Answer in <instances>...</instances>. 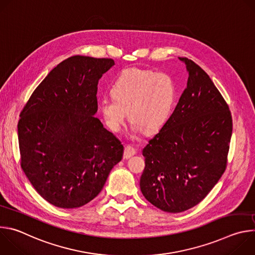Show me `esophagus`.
Returning a JSON list of instances; mask_svg holds the SVG:
<instances>
[{
  "label": "esophagus",
  "mask_w": 255,
  "mask_h": 255,
  "mask_svg": "<svg viewBox=\"0 0 255 255\" xmlns=\"http://www.w3.org/2000/svg\"><path fill=\"white\" fill-rule=\"evenodd\" d=\"M135 154H136L135 148H133L132 146H130V145H127V146H126L125 149H124V154H123L124 159H128V158L132 157V156L135 155Z\"/></svg>",
  "instance_id": "obj_1"
}]
</instances>
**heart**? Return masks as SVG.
Here are the masks:
<instances>
[{"instance_id":"obj_1","label":"heart","mask_w":255,"mask_h":255,"mask_svg":"<svg viewBox=\"0 0 255 255\" xmlns=\"http://www.w3.org/2000/svg\"><path fill=\"white\" fill-rule=\"evenodd\" d=\"M111 94L113 98L101 99L100 110L113 131L120 130L128 112L134 132L152 134L167 121L176 101V88L170 76L136 67L120 72Z\"/></svg>"}]
</instances>
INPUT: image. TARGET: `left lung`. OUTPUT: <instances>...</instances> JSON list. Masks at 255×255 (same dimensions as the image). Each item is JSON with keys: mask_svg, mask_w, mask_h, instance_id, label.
Listing matches in <instances>:
<instances>
[{"mask_svg": "<svg viewBox=\"0 0 255 255\" xmlns=\"http://www.w3.org/2000/svg\"><path fill=\"white\" fill-rule=\"evenodd\" d=\"M188 85L173 113L142 150L140 190L168 213L189 210L211 192L227 166L232 117L210 77L187 57Z\"/></svg>", "mask_w": 255, "mask_h": 255, "instance_id": "8db88e82", "label": "left lung"}]
</instances>
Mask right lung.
Returning <instances> with one entry per match:
<instances>
[{"instance_id":"obj_1","label":"right lung","mask_w":255,"mask_h":255,"mask_svg":"<svg viewBox=\"0 0 255 255\" xmlns=\"http://www.w3.org/2000/svg\"><path fill=\"white\" fill-rule=\"evenodd\" d=\"M114 64L111 58L68 57L35 89L20 114L21 167L55 207L91 202L122 159L120 140L95 117L99 80Z\"/></svg>"}]
</instances>
